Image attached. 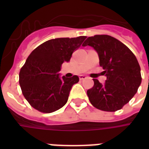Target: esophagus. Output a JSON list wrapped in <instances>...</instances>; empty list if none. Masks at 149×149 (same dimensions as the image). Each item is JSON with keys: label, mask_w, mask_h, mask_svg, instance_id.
Instances as JSON below:
<instances>
[{"label": "esophagus", "mask_w": 149, "mask_h": 149, "mask_svg": "<svg viewBox=\"0 0 149 149\" xmlns=\"http://www.w3.org/2000/svg\"><path fill=\"white\" fill-rule=\"evenodd\" d=\"M79 78H80V80H81V81H82V80H84V79H86L87 77H86L85 75H81V76L79 77Z\"/></svg>", "instance_id": "34e87169"}]
</instances>
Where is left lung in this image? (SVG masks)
Here are the masks:
<instances>
[{
  "label": "left lung",
  "instance_id": "8db88e82",
  "mask_svg": "<svg viewBox=\"0 0 149 149\" xmlns=\"http://www.w3.org/2000/svg\"><path fill=\"white\" fill-rule=\"evenodd\" d=\"M87 45L97 52L100 65L107 77L103 84L93 79V87L87 91L91 104L105 112L121 109L141 85L142 78L137 59L125 45L109 35L89 37L83 44Z\"/></svg>",
  "mask_w": 149,
  "mask_h": 149
}]
</instances>
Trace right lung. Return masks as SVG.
Masks as SVG:
<instances>
[{
    "instance_id": "add662e5",
    "label": "right lung",
    "mask_w": 149,
    "mask_h": 149,
    "mask_svg": "<svg viewBox=\"0 0 149 149\" xmlns=\"http://www.w3.org/2000/svg\"><path fill=\"white\" fill-rule=\"evenodd\" d=\"M87 37L56 38L47 40L31 52L21 68L19 83L22 93L31 106L39 112L50 113L67 103L77 76H59L61 65L69 61Z\"/></svg>"
}]
</instances>
